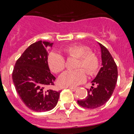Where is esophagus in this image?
<instances>
[{"label":"esophagus","instance_id":"1","mask_svg":"<svg viewBox=\"0 0 134 134\" xmlns=\"http://www.w3.org/2000/svg\"><path fill=\"white\" fill-rule=\"evenodd\" d=\"M69 90H71V91H75L76 90H77L76 87H69Z\"/></svg>","mask_w":134,"mask_h":134}]
</instances>
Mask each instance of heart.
Wrapping results in <instances>:
<instances>
[{"mask_svg":"<svg viewBox=\"0 0 134 134\" xmlns=\"http://www.w3.org/2000/svg\"><path fill=\"white\" fill-rule=\"evenodd\" d=\"M67 57L78 58L75 68H82L75 71H67L59 76L58 83L61 86L74 87L80 84L86 80L87 76L96 73L98 68V59L94 52L88 51V48L83 44H74L68 46L63 50ZM48 64L51 71L58 73L66 67L64 57L59 53L52 52L48 56Z\"/></svg>","mask_w":134,"mask_h":134,"instance_id":"b5f03b06","label":"heart"}]
</instances>
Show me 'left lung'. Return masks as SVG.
Instances as JSON below:
<instances>
[{
	"label": "left lung",
	"instance_id": "left-lung-1",
	"mask_svg": "<svg viewBox=\"0 0 134 134\" xmlns=\"http://www.w3.org/2000/svg\"><path fill=\"white\" fill-rule=\"evenodd\" d=\"M98 44L101 51L102 67L91 81L93 86L87 89L86 98L77 101L80 106L86 108H97L106 104L111 97L117 81L118 72L114 59L104 46L99 43Z\"/></svg>",
	"mask_w": 134,
	"mask_h": 134
}]
</instances>
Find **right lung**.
Segmentation results:
<instances>
[{
	"instance_id": "obj_1",
	"label": "right lung",
	"mask_w": 134,
	"mask_h": 134,
	"mask_svg": "<svg viewBox=\"0 0 134 134\" xmlns=\"http://www.w3.org/2000/svg\"><path fill=\"white\" fill-rule=\"evenodd\" d=\"M53 43L39 41L30 45L16 62L12 79L24 104L34 111H47L56 106L61 91L48 90L56 78L48 65V50Z\"/></svg>"
}]
</instances>
